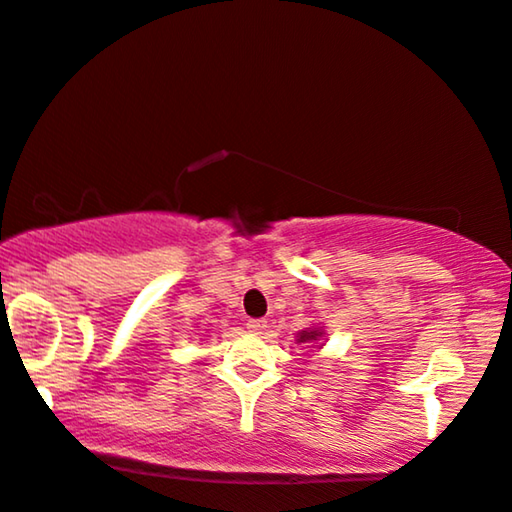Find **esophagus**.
Instances as JSON below:
<instances>
[{"instance_id": "34e87169", "label": "esophagus", "mask_w": 512, "mask_h": 512, "mask_svg": "<svg viewBox=\"0 0 512 512\" xmlns=\"http://www.w3.org/2000/svg\"><path fill=\"white\" fill-rule=\"evenodd\" d=\"M247 328L249 332H254V335H261V332L268 328V321H265V318H249Z\"/></svg>"}]
</instances>
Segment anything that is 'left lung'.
<instances>
[{
	"mask_svg": "<svg viewBox=\"0 0 512 512\" xmlns=\"http://www.w3.org/2000/svg\"><path fill=\"white\" fill-rule=\"evenodd\" d=\"M325 335L323 328H307L298 332V344H316Z\"/></svg>",
	"mask_w": 512,
	"mask_h": 512,
	"instance_id": "left-lung-1",
	"label": "left lung"
}]
</instances>
